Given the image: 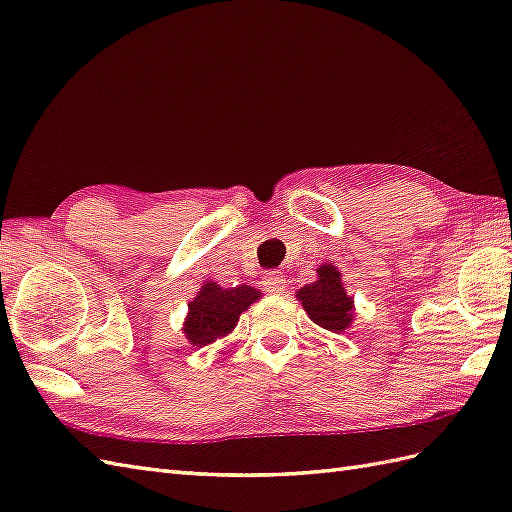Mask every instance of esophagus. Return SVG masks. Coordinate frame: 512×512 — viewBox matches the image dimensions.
Here are the masks:
<instances>
[{
  "mask_svg": "<svg viewBox=\"0 0 512 512\" xmlns=\"http://www.w3.org/2000/svg\"><path fill=\"white\" fill-rule=\"evenodd\" d=\"M263 286H265V291H267V293H271V295H280V293H284V291H286V280H284V276H282L280 271H269V273H265Z\"/></svg>",
  "mask_w": 512,
  "mask_h": 512,
  "instance_id": "1",
  "label": "esophagus"
}]
</instances>
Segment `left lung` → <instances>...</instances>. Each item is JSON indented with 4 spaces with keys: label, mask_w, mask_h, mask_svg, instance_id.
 <instances>
[{
    "label": "left lung",
    "mask_w": 512,
    "mask_h": 512,
    "mask_svg": "<svg viewBox=\"0 0 512 512\" xmlns=\"http://www.w3.org/2000/svg\"><path fill=\"white\" fill-rule=\"evenodd\" d=\"M297 299L302 302L306 315L323 330L339 334L352 326L354 299L347 295L341 271L334 265H321L317 269V280L302 286L297 291Z\"/></svg>",
    "instance_id": "8db88e82"
}]
</instances>
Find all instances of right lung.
Returning a JSON list of instances; mask_svg holds the SVG:
<instances>
[{"label": "right lung", "mask_w": 512, "mask_h": 512, "mask_svg": "<svg viewBox=\"0 0 512 512\" xmlns=\"http://www.w3.org/2000/svg\"><path fill=\"white\" fill-rule=\"evenodd\" d=\"M258 297L260 291L254 286L239 284L234 289H223L217 282H206L189 304V315L184 321L186 339L197 347L223 339Z\"/></svg>", "instance_id": "obj_1"}]
</instances>
